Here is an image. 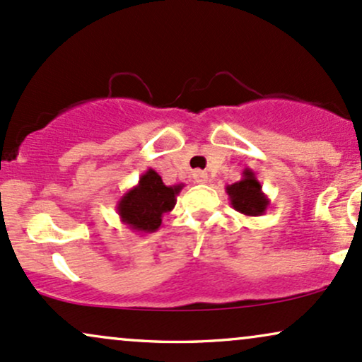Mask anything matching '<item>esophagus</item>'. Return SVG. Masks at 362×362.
Instances as JSON below:
<instances>
[{
	"label": "esophagus",
	"mask_w": 362,
	"mask_h": 362,
	"mask_svg": "<svg viewBox=\"0 0 362 362\" xmlns=\"http://www.w3.org/2000/svg\"><path fill=\"white\" fill-rule=\"evenodd\" d=\"M194 181L196 182H206L208 181V173L204 171H194Z\"/></svg>",
	"instance_id": "34e87169"
}]
</instances>
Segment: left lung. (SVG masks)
<instances>
[{"mask_svg": "<svg viewBox=\"0 0 362 362\" xmlns=\"http://www.w3.org/2000/svg\"><path fill=\"white\" fill-rule=\"evenodd\" d=\"M225 189L231 206L245 216H262L270 204L269 196L263 193L260 181L250 168H245L242 180L228 185Z\"/></svg>", "mask_w": 362, "mask_h": 362, "instance_id": "left-lung-1", "label": "left lung"}]
</instances>
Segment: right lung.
I'll use <instances>...</instances> for the list:
<instances>
[{"mask_svg":"<svg viewBox=\"0 0 362 362\" xmlns=\"http://www.w3.org/2000/svg\"><path fill=\"white\" fill-rule=\"evenodd\" d=\"M185 185L166 186L154 169L142 173L139 182L124 193L117 202V215L129 230L136 233H154L159 230L163 216L176 204V196Z\"/></svg>","mask_w":362,"mask_h":362,"instance_id":"obj_1","label":"right lung"}]
</instances>
